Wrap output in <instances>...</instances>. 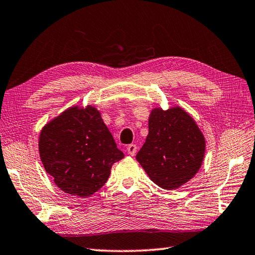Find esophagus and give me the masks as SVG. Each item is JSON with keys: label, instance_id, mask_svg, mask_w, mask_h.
I'll return each instance as SVG.
<instances>
[{"label": "esophagus", "instance_id": "obj_1", "mask_svg": "<svg viewBox=\"0 0 255 255\" xmlns=\"http://www.w3.org/2000/svg\"><path fill=\"white\" fill-rule=\"evenodd\" d=\"M127 151L129 155L134 156L137 151V146L135 145V144H129V145L127 147Z\"/></svg>", "mask_w": 255, "mask_h": 255}]
</instances>
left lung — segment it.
<instances>
[{"instance_id":"8db88e82","label":"left lung","mask_w":255,"mask_h":255,"mask_svg":"<svg viewBox=\"0 0 255 255\" xmlns=\"http://www.w3.org/2000/svg\"><path fill=\"white\" fill-rule=\"evenodd\" d=\"M204 153V135L189 113L180 107L155 108L136 160L156 185L174 190L199 172Z\"/></svg>"}]
</instances>
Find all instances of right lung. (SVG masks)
<instances>
[{"label": "right lung", "mask_w": 255, "mask_h": 255, "mask_svg": "<svg viewBox=\"0 0 255 255\" xmlns=\"http://www.w3.org/2000/svg\"><path fill=\"white\" fill-rule=\"evenodd\" d=\"M38 151L45 171L60 189L88 198L108 181L111 167L124 157L92 105L72 107L42 128Z\"/></svg>", "instance_id": "obj_1"}]
</instances>
